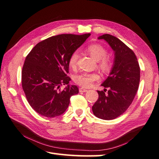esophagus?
Instances as JSON below:
<instances>
[{
	"mask_svg": "<svg viewBox=\"0 0 159 159\" xmlns=\"http://www.w3.org/2000/svg\"><path fill=\"white\" fill-rule=\"evenodd\" d=\"M79 92H87V89H85V88H80L79 89Z\"/></svg>",
	"mask_w": 159,
	"mask_h": 159,
	"instance_id": "esophagus-1",
	"label": "esophagus"
}]
</instances>
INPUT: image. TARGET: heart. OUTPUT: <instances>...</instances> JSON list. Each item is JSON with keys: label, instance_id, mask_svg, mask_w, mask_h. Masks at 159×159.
<instances>
[{"label": "heart", "instance_id": "1", "mask_svg": "<svg viewBox=\"0 0 159 159\" xmlns=\"http://www.w3.org/2000/svg\"><path fill=\"white\" fill-rule=\"evenodd\" d=\"M87 50L94 59L98 61L99 66L101 70H102L103 71H108L110 70V60L106 57L107 51L102 46L96 44V43L91 44L87 46ZM78 58H79V52H78V51H74L72 52L69 59V66L70 67L74 68L76 66ZM98 79V76L95 73L84 72L76 75L74 78V82L80 86L88 87Z\"/></svg>", "mask_w": 159, "mask_h": 159}]
</instances>
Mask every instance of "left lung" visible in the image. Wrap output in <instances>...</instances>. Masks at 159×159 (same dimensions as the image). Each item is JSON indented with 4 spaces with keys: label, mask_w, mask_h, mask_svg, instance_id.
I'll list each match as a JSON object with an SVG mask.
<instances>
[{
    "label": "left lung",
    "mask_w": 159,
    "mask_h": 159,
    "mask_svg": "<svg viewBox=\"0 0 159 159\" xmlns=\"http://www.w3.org/2000/svg\"><path fill=\"white\" fill-rule=\"evenodd\" d=\"M109 43L114 52V61L109 76L101 84L104 91H98V99L92 107L95 116L110 120L123 114L133 102L140 81V67L130 48L109 34L98 38ZM109 88L107 94L106 88Z\"/></svg>",
    "instance_id": "8db88e82"
}]
</instances>
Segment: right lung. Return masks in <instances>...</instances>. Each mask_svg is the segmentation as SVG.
<instances>
[{"label":"right lung","instance_id":"right-lung-1","mask_svg":"<svg viewBox=\"0 0 159 159\" xmlns=\"http://www.w3.org/2000/svg\"><path fill=\"white\" fill-rule=\"evenodd\" d=\"M90 35L50 37L39 42L26 56L22 71V89L29 104L39 115L61 116L70 97L79 93L77 86L69 85V59ZM61 85H66L63 90Z\"/></svg>","mask_w":159,"mask_h":159}]
</instances>
